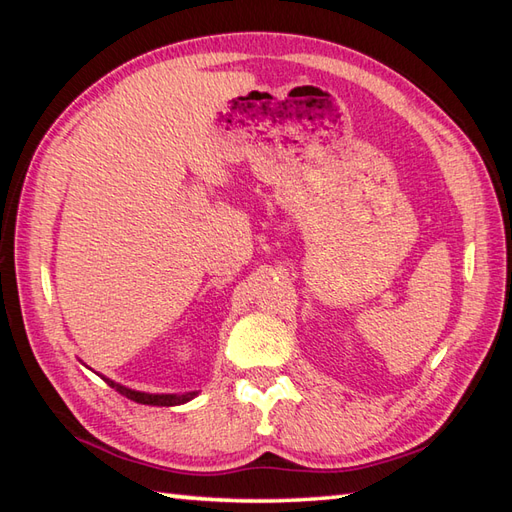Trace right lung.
Returning <instances> with one entry per match:
<instances>
[{"instance_id": "right-lung-1", "label": "right lung", "mask_w": 512, "mask_h": 512, "mask_svg": "<svg viewBox=\"0 0 512 512\" xmlns=\"http://www.w3.org/2000/svg\"><path fill=\"white\" fill-rule=\"evenodd\" d=\"M105 383L114 387L118 394H123L125 398L134 400V402H140V405H158V407H173V405H182V402H187L195 396V391H189V394H182V396H176V394H145V391H132L127 387H121L116 385L114 380L105 378Z\"/></svg>"}]
</instances>
